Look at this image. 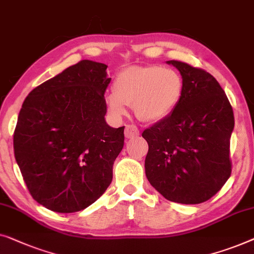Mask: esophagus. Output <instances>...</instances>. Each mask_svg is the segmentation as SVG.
Returning a JSON list of instances; mask_svg holds the SVG:
<instances>
[{"instance_id": "obj_1", "label": "esophagus", "mask_w": 254, "mask_h": 254, "mask_svg": "<svg viewBox=\"0 0 254 254\" xmlns=\"http://www.w3.org/2000/svg\"><path fill=\"white\" fill-rule=\"evenodd\" d=\"M139 133L138 127L135 126H127L126 127V132H124V134H126V138L127 139H133V138H137Z\"/></svg>"}]
</instances>
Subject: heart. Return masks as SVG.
<instances>
[{"label":"heart","instance_id":"1","mask_svg":"<svg viewBox=\"0 0 254 254\" xmlns=\"http://www.w3.org/2000/svg\"><path fill=\"white\" fill-rule=\"evenodd\" d=\"M183 94V79L176 70L160 65L128 66L119 72L113 93L106 96L108 112L115 117L133 106L142 122H159L174 112Z\"/></svg>","mask_w":254,"mask_h":254}]
</instances>
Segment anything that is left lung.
Returning a JSON list of instances; mask_svg holds the SVG:
<instances>
[{
    "mask_svg": "<svg viewBox=\"0 0 254 254\" xmlns=\"http://www.w3.org/2000/svg\"><path fill=\"white\" fill-rule=\"evenodd\" d=\"M167 63L181 72L183 94L169 116L142 132L148 144L145 173L167 200L195 205L230 177L234 112L212 74L181 61Z\"/></svg>",
    "mask_w": 254,
    "mask_h": 254,
    "instance_id": "obj_1",
    "label": "left lung"
}]
</instances>
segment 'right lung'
Instances as JSON below:
<instances>
[{
	"mask_svg": "<svg viewBox=\"0 0 254 254\" xmlns=\"http://www.w3.org/2000/svg\"><path fill=\"white\" fill-rule=\"evenodd\" d=\"M103 63L83 60L26 96L13 151L35 201L57 213L85 209L105 193L124 145V127H109Z\"/></svg>",
	"mask_w": 254,
	"mask_h": 254,
	"instance_id": "1",
	"label": "right lung"
}]
</instances>
